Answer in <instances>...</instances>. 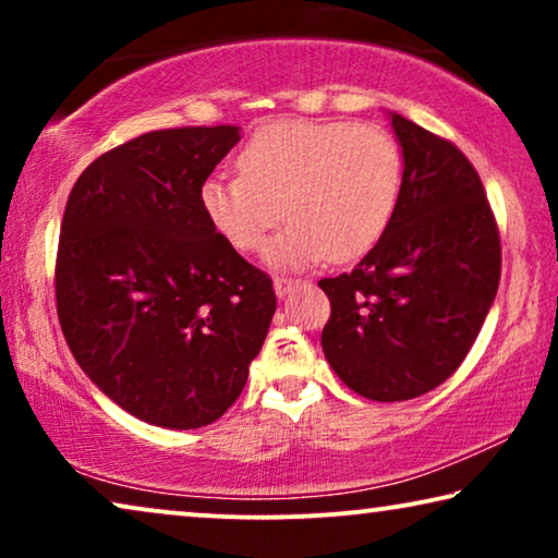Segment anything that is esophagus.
<instances>
[{
    "instance_id": "esophagus-1",
    "label": "esophagus",
    "mask_w": 558,
    "mask_h": 558,
    "mask_svg": "<svg viewBox=\"0 0 558 558\" xmlns=\"http://www.w3.org/2000/svg\"><path fill=\"white\" fill-rule=\"evenodd\" d=\"M300 284H302V279L277 277V279H274V292H277V296H287L294 287H300Z\"/></svg>"
}]
</instances>
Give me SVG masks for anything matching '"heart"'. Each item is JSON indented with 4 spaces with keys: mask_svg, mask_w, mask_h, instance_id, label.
Here are the masks:
<instances>
[{
    "mask_svg": "<svg viewBox=\"0 0 558 558\" xmlns=\"http://www.w3.org/2000/svg\"><path fill=\"white\" fill-rule=\"evenodd\" d=\"M241 174H210L201 205L239 251L271 243L269 264L353 262L376 246L399 208L403 155L386 129L355 121H274L239 151Z\"/></svg>",
    "mask_w": 558,
    "mask_h": 558,
    "instance_id": "heart-1",
    "label": "heart"
}]
</instances>
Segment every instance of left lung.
<instances>
[{
	"label": "left lung",
	"mask_w": 558,
	"mask_h": 558,
	"mask_svg": "<svg viewBox=\"0 0 558 558\" xmlns=\"http://www.w3.org/2000/svg\"><path fill=\"white\" fill-rule=\"evenodd\" d=\"M403 155L399 208L353 271L319 279L327 363L371 401L416 399L470 353L500 281L485 187L452 142L388 113Z\"/></svg>",
	"instance_id": "obj_1"
}]
</instances>
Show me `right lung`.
<instances>
[{
	"label": "right lung",
	"mask_w": 558,
	"mask_h": 558,
	"mask_svg": "<svg viewBox=\"0 0 558 558\" xmlns=\"http://www.w3.org/2000/svg\"><path fill=\"white\" fill-rule=\"evenodd\" d=\"M239 126L159 129L94 159L60 226V330L113 403L165 429L239 399L277 294L205 216L201 187Z\"/></svg>",
	"instance_id": "add662e5"
}]
</instances>
